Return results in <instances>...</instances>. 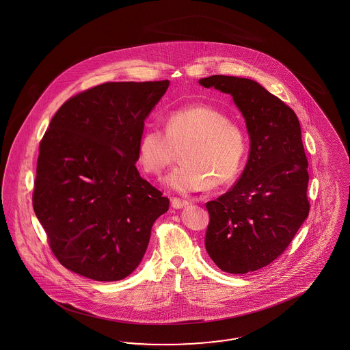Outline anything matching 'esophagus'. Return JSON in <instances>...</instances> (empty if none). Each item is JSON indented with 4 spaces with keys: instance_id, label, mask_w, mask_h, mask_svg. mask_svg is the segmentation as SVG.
Returning a JSON list of instances; mask_svg holds the SVG:
<instances>
[{
    "instance_id": "obj_1",
    "label": "esophagus",
    "mask_w": 350,
    "mask_h": 350,
    "mask_svg": "<svg viewBox=\"0 0 350 350\" xmlns=\"http://www.w3.org/2000/svg\"><path fill=\"white\" fill-rule=\"evenodd\" d=\"M172 206L174 208V209H180V208H185V206H187L189 205V202H186V200H180V199H172Z\"/></svg>"
}]
</instances>
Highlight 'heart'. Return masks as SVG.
I'll use <instances>...</instances> for the list:
<instances>
[{"instance_id": "1", "label": "heart", "mask_w": 350, "mask_h": 350, "mask_svg": "<svg viewBox=\"0 0 350 350\" xmlns=\"http://www.w3.org/2000/svg\"><path fill=\"white\" fill-rule=\"evenodd\" d=\"M165 132L148 127L137 146L138 163L145 172L160 176L182 150V165L165 178L170 190L191 193L232 182L246 154L244 131L222 111L208 105L182 107L168 114Z\"/></svg>"}]
</instances>
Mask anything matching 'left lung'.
I'll use <instances>...</instances> for the list:
<instances>
[{"label":"left lung","mask_w":350,"mask_h":350,"mask_svg":"<svg viewBox=\"0 0 350 350\" xmlns=\"http://www.w3.org/2000/svg\"><path fill=\"white\" fill-rule=\"evenodd\" d=\"M199 83L232 96L250 138L241 177L205 204L208 254L224 272L244 275L282 254L309 214L300 123L291 107L252 79L212 75Z\"/></svg>","instance_id":"1"}]
</instances>
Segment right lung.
<instances>
[{
	"label": "right lung",
	"instance_id": "add662e5",
	"mask_svg": "<svg viewBox=\"0 0 350 350\" xmlns=\"http://www.w3.org/2000/svg\"><path fill=\"white\" fill-rule=\"evenodd\" d=\"M170 81L107 82L65 101L40 144L33 209L69 271L119 281L137 268L170 200L137 168L145 119Z\"/></svg>",
	"mask_w": 350,
	"mask_h": 350
}]
</instances>
